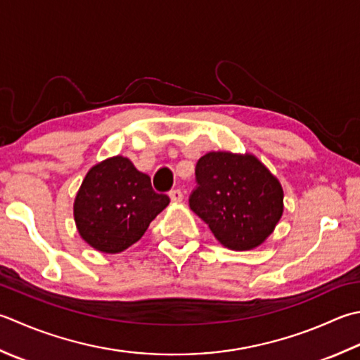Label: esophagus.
Instances as JSON below:
<instances>
[{
  "mask_svg": "<svg viewBox=\"0 0 360 360\" xmlns=\"http://www.w3.org/2000/svg\"><path fill=\"white\" fill-rule=\"evenodd\" d=\"M170 198L174 202H181L182 200H184V193L181 192V188H174V190H172V192H170Z\"/></svg>",
  "mask_w": 360,
  "mask_h": 360,
  "instance_id": "obj_1",
  "label": "esophagus"
}]
</instances>
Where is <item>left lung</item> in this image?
<instances>
[{
    "label": "left lung",
    "instance_id": "obj_1",
    "mask_svg": "<svg viewBox=\"0 0 360 360\" xmlns=\"http://www.w3.org/2000/svg\"><path fill=\"white\" fill-rule=\"evenodd\" d=\"M188 206L223 246L248 251L262 245L284 210V192L252 154L212 151L195 168Z\"/></svg>",
    "mask_w": 360,
    "mask_h": 360
}]
</instances>
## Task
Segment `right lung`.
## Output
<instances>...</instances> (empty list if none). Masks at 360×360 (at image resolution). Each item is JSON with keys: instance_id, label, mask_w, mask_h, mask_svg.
<instances>
[{"instance_id": "right-lung-1", "label": "right lung", "mask_w": 360, "mask_h": 360, "mask_svg": "<svg viewBox=\"0 0 360 360\" xmlns=\"http://www.w3.org/2000/svg\"><path fill=\"white\" fill-rule=\"evenodd\" d=\"M170 198L156 193L150 176L128 158H109L91 167L75 198L73 214L79 236L91 248L122 252L142 238Z\"/></svg>"}]
</instances>
